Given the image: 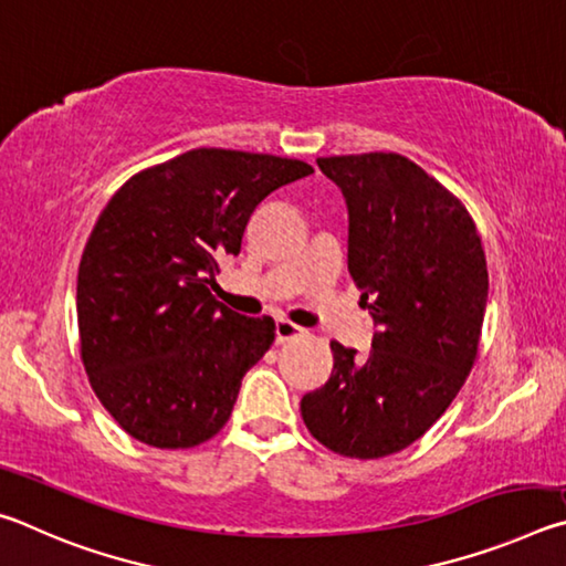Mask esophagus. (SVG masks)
<instances>
[{"instance_id":"34e87169","label":"esophagus","mask_w":566,"mask_h":566,"mask_svg":"<svg viewBox=\"0 0 566 566\" xmlns=\"http://www.w3.org/2000/svg\"><path fill=\"white\" fill-rule=\"evenodd\" d=\"M274 337H276V344H284V342H292V339L304 337V329L296 327V324H292L290 319H276Z\"/></svg>"}]
</instances>
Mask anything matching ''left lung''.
Masks as SVG:
<instances>
[{"label":"left lung","instance_id":"8db88e82","mask_svg":"<svg viewBox=\"0 0 566 566\" xmlns=\"http://www.w3.org/2000/svg\"><path fill=\"white\" fill-rule=\"evenodd\" d=\"M349 212V274L377 324L371 349L332 342L334 369L302 397L312 437L344 457L401 452L452 405L482 334L486 260L464 205L395 151L319 157Z\"/></svg>","mask_w":566,"mask_h":566}]
</instances>
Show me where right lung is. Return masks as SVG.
<instances>
[{"instance_id":"right-lung-1","label":"right lung","mask_w":566,"mask_h":566,"mask_svg":"<svg viewBox=\"0 0 566 566\" xmlns=\"http://www.w3.org/2000/svg\"><path fill=\"white\" fill-rule=\"evenodd\" d=\"M312 171L202 147L134 175L104 207L80 262L76 322L94 395L129 437L189 449L227 424L274 319L214 300L217 260L239 254L266 195Z\"/></svg>"}]
</instances>
